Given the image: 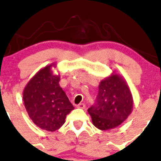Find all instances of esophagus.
Segmentation results:
<instances>
[{
    "label": "esophagus",
    "instance_id": "34e87169",
    "mask_svg": "<svg viewBox=\"0 0 161 161\" xmlns=\"http://www.w3.org/2000/svg\"><path fill=\"white\" fill-rule=\"evenodd\" d=\"M76 107L81 108V109H84V108L86 107V105L84 104V103H79V104H78L77 106H76Z\"/></svg>",
    "mask_w": 161,
    "mask_h": 161
}]
</instances>
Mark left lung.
I'll return each mask as SVG.
<instances>
[{
  "instance_id": "obj_1",
  "label": "left lung",
  "mask_w": 161,
  "mask_h": 161,
  "mask_svg": "<svg viewBox=\"0 0 161 161\" xmlns=\"http://www.w3.org/2000/svg\"><path fill=\"white\" fill-rule=\"evenodd\" d=\"M133 99L126 82L112 75L99 86L96 103L88 109L96 128L107 130L121 124L130 114Z\"/></svg>"
}]
</instances>
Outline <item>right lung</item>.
Masks as SVG:
<instances>
[{
	"label": "right lung",
	"mask_w": 161,
	"mask_h": 161,
	"mask_svg": "<svg viewBox=\"0 0 161 161\" xmlns=\"http://www.w3.org/2000/svg\"><path fill=\"white\" fill-rule=\"evenodd\" d=\"M52 66L40 70L27 84L23 92L24 104L30 118L37 126L48 131L59 129L74 109L59 86V76L52 73Z\"/></svg>",
	"instance_id": "add662e5"
}]
</instances>
